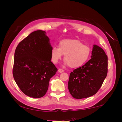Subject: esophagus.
<instances>
[{
	"label": "esophagus",
	"instance_id": "1",
	"mask_svg": "<svg viewBox=\"0 0 122 122\" xmlns=\"http://www.w3.org/2000/svg\"><path fill=\"white\" fill-rule=\"evenodd\" d=\"M58 71L59 73H62V72H64V70L61 69H59L58 70Z\"/></svg>",
	"mask_w": 122,
	"mask_h": 122
}]
</instances>
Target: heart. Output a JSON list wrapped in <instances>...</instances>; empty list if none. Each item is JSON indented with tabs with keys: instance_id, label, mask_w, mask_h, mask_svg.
<instances>
[{
	"instance_id": "1",
	"label": "heart",
	"mask_w": 122,
	"mask_h": 122,
	"mask_svg": "<svg viewBox=\"0 0 122 122\" xmlns=\"http://www.w3.org/2000/svg\"><path fill=\"white\" fill-rule=\"evenodd\" d=\"M62 54L65 55L64 60L70 67L77 68L82 66L89 58L91 49L87 45H83L79 40L66 39L59 43V48L52 47L51 52V60L56 64L61 60Z\"/></svg>"
}]
</instances>
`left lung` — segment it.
<instances>
[{"mask_svg":"<svg viewBox=\"0 0 122 122\" xmlns=\"http://www.w3.org/2000/svg\"><path fill=\"white\" fill-rule=\"evenodd\" d=\"M107 66L104 51L94 45L90 60L70 73L68 86L72 97L80 99L96 94L107 76Z\"/></svg>","mask_w":122,"mask_h":122,"instance_id":"obj_1","label":"left lung"}]
</instances>
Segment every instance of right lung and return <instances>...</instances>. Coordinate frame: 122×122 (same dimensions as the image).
<instances>
[{"label": "right lung", "mask_w": 122, "mask_h": 122, "mask_svg": "<svg viewBox=\"0 0 122 122\" xmlns=\"http://www.w3.org/2000/svg\"><path fill=\"white\" fill-rule=\"evenodd\" d=\"M52 48L46 32L41 30L31 32L16 47L13 77L21 91L29 97H43L50 78L57 71L51 61Z\"/></svg>", "instance_id": "obj_1"}]
</instances>
